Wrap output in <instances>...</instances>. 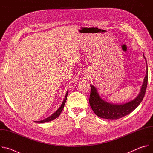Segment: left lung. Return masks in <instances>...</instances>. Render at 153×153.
Masks as SVG:
<instances>
[{
	"instance_id": "8db88e82",
	"label": "left lung",
	"mask_w": 153,
	"mask_h": 153,
	"mask_svg": "<svg viewBox=\"0 0 153 153\" xmlns=\"http://www.w3.org/2000/svg\"><path fill=\"white\" fill-rule=\"evenodd\" d=\"M143 57L146 60L144 55ZM147 83L148 67L146 65V73L139 94L133 100L122 105L113 104L103 100L97 93V89L90 85L91 92L89 99L90 106L94 113L100 118L113 120L122 118L133 111L139 105L145 96Z\"/></svg>"
}]
</instances>
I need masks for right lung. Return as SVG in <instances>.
<instances>
[{
    "instance_id": "right-lung-1",
    "label": "right lung",
    "mask_w": 153,
    "mask_h": 153,
    "mask_svg": "<svg viewBox=\"0 0 153 153\" xmlns=\"http://www.w3.org/2000/svg\"><path fill=\"white\" fill-rule=\"evenodd\" d=\"M68 91L67 92L66 95H65V99H64V100H63V102H62V103L61 106H60V108L58 109V110H57V111H56L54 114H53L51 116H50L49 117H48V118H47V119H43V120H42L37 121V122L36 121V122H39V123L47 122L51 121V120H54V119H55L57 118V117L60 116V113H62V110H63V108H64V105H65V102H66V101H67V95H68Z\"/></svg>"
}]
</instances>
